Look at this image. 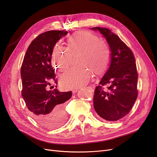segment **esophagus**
<instances>
[{
	"instance_id": "obj_1",
	"label": "esophagus",
	"mask_w": 157,
	"mask_h": 157,
	"mask_svg": "<svg viewBox=\"0 0 157 157\" xmlns=\"http://www.w3.org/2000/svg\"><path fill=\"white\" fill-rule=\"evenodd\" d=\"M77 91H78V90H73V94H75V93L77 92Z\"/></svg>"
}]
</instances>
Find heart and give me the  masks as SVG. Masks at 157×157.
Segmentation results:
<instances>
[{"instance_id": "b5f03b06", "label": "heart", "mask_w": 157, "mask_h": 157, "mask_svg": "<svg viewBox=\"0 0 157 157\" xmlns=\"http://www.w3.org/2000/svg\"><path fill=\"white\" fill-rule=\"evenodd\" d=\"M78 56V65L61 76V86L66 90L82 87L91 78L92 71L100 73L105 70L110 60L111 51L108 45L99 40L98 35L86 31H78L70 36L66 48L57 43L52 53V63L59 73L67 71Z\"/></svg>"}]
</instances>
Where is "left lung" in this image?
I'll return each instance as SVG.
<instances>
[{"instance_id":"left-lung-1","label":"left lung","mask_w":157,"mask_h":157,"mask_svg":"<svg viewBox=\"0 0 157 157\" xmlns=\"http://www.w3.org/2000/svg\"><path fill=\"white\" fill-rule=\"evenodd\" d=\"M105 38L111 51L109 68L96 86L94 107L107 121H117L130 111L137 98V73L134 56L116 34L107 28L93 27ZM106 85L108 88L102 86Z\"/></svg>"}]
</instances>
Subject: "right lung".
Instances as JSON below:
<instances>
[{"mask_svg": "<svg viewBox=\"0 0 157 157\" xmlns=\"http://www.w3.org/2000/svg\"><path fill=\"white\" fill-rule=\"evenodd\" d=\"M68 31H49L33 40L27 48L21 67L22 97L31 117L46 128L61 126L66 120L65 102L72 92L47 90L56 78L51 64L54 46ZM52 87V86H51Z\"/></svg>", "mask_w": 157, "mask_h": 157, "instance_id": "1", "label": "right lung"}]
</instances>
